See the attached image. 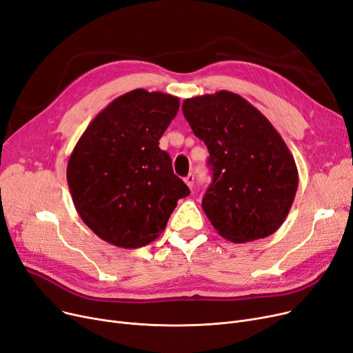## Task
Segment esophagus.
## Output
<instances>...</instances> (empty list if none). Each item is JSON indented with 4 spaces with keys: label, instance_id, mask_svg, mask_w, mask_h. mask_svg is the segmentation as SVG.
Returning a JSON list of instances; mask_svg holds the SVG:
<instances>
[{
    "label": "esophagus",
    "instance_id": "obj_1",
    "mask_svg": "<svg viewBox=\"0 0 353 353\" xmlns=\"http://www.w3.org/2000/svg\"><path fill=\"white\" fill-rule=\"evenodd\" d=\"M183 181H185V183H187V185H188L190 188H192V187H194L195 176H194V174H190L188 176H185V179H183Z\"/></svg>",
    "mask_w": 353,
    "mask_h": 353
}]
</instances>
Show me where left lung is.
Segmentation results:
<instances>
[{
	"mask_svg": "<svg viewBox=\"0 0 353 353\" xmlns=\"http://www.w3.org/2000/svg\"><path fill=\"white\" fill-rule=\"evenodd\" d=\"M182 112L208 148L212 181L203 210L221 237L247 243L272 236L286 220L299 185L288 145L267 117L236 93L185 99Z\"/></svg>",
	"mask_w": 353,
	"mask_h": 353,
	"instance_id": "8db88e82",
	"label": "left lung"
}]
</instances>
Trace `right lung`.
<instances>
[{
    "label": "right lung",
    "mask_w": 353,
    "mask_h": 353,
    "mask_svg": "<svg viewBox=\"0 0 353 353\" xmlns=\"http://www.w3.org/2000/svg\"><path fill=\"white\" fill-rule=\"evenodd\" d=\"M179 99L135 89L116 97L83 132L67 163L73 204L97 237L139 248L165 230L190 188L172 171L159 139Z\"/></svg>",
    "instance_id": "right-lung-1"
}]
</instances>
